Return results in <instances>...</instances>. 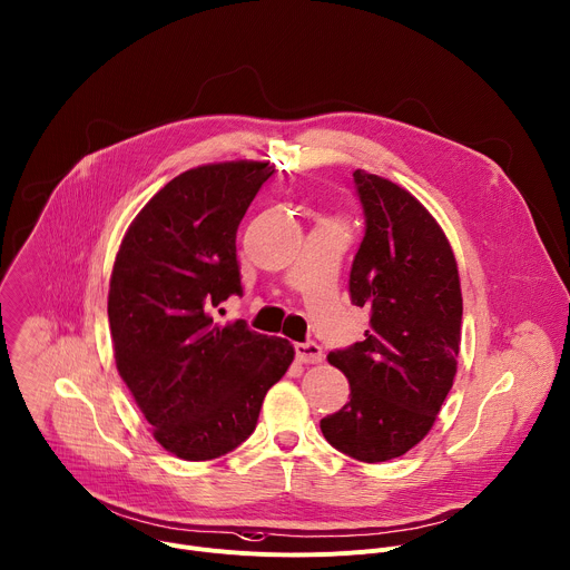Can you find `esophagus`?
Masks as SVG:
<instances>
[{
    "label": "esophagus",
    "instance_id": "esophagus-1",
    "mask_svg": "<svg viewBox=\"0 0 570 570\" xmlns=\"http://www.w3.org/2000/svg\"><path fill=\"white\" fill-rule=\"evenodd\" d=\"M295 356L299 364H321L323 361V347L318 343H297L295 345Z\"/></svg>",
    "mask_w": 570,
    "mask_h": 570
}]
</instances>
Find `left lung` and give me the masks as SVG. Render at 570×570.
Instances as JSON below:
<instances>
[{
    "label": "left lung",
    "instance_id": "left-lung-1",
    "mask_svg": "<svg viewBox=\"0 0 570 570\" xmlns=\"http://www.w3.org/2000/svg\"><path fill=\"white\" fill-rule=\"evenodd\" d=\"M366 236L350 273L352 304L371 308L364 341L327 354L350 382V402L321 421L341 452L389 461L432 430L456 375L461 284L434 216L391 179L354 170Z\"/></svg>",
    "mask_w": 570,
    "mask_h": 570
}]
</instances>
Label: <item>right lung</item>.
Masks as SVG:
<instances>
[{"mask_svg": "<svg viewBox=\"0 0 570 570\" xmlns=\"http://www.w3.org/2000/svg\"><path fill=\"white\" fill-rule=\"evenodd\" d=\"M271 175V164L245 159L181 173L142 206L116 254V368L151 436L186 461L240 445L295 356L286 338L214 312L243 293L236 229Z\"/></svg>", "mask_w": 570, "mask_h": 570, "instance_id": "add662e5", "label": "right lung"}]
</instances>
